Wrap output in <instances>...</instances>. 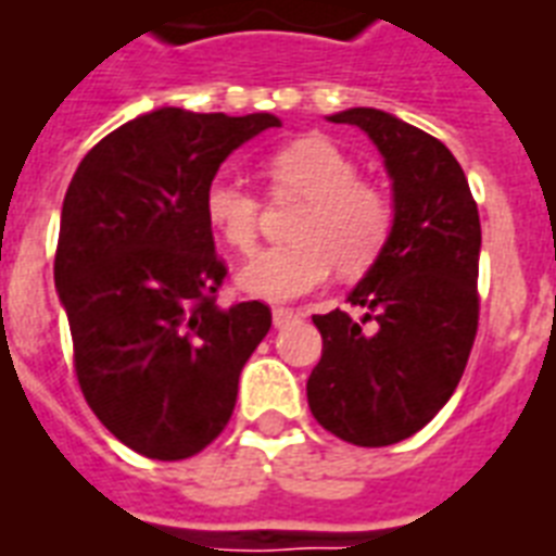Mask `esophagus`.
<instances>
[{"instance_id":"34e87169","label":"esophagus","mask_w":556,"mask_h":556,"mask_svg":"<svg viewBox=\"0 0 556 556\" xmlns=\"http://www.w3.org/2000/svg\"><path fill=\"white\" fill-rule=\"evenodd\" d=\"M290 318H295V313H292L290 307H275L273 309V325L275 327H283Z\"/></svg>"}]
</instances>
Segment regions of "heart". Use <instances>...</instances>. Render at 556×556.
<instances>
[{
  "instance_id": "b5f03b06",
  "label": "heart",
  "mask_w": 556,
  "mask_h": 556,
  "mask_svg": "<svg viewBox=\"0 0 556 556\" xmlns=\"http://www.w3.org/2000/svg\"><path fill=\"white\" fill-rule=\"evenodd\" d=\"M275 193L304 200L290 247L257 252L240 266L238 287L264 301H292L327 281L330 269L356 275L389 243L394 208L386 193L359 179V165L325 136H307L266 159ZM205 219L226 247L252 252L261 202L231 176H214L202 197Z\"/></svg>"
}]
</instances>
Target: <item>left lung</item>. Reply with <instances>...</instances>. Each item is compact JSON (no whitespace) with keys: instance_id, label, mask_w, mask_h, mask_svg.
I'll return each mask as SVG.
<instances>
[{"instance_id":"left-lung-1","label":"left lung","mask_w":556,"mask_h":556,"mask_svg":"<svg viewBox=\"0 0 556 556\" xmlns=\"http://www.w3.org/2000/svg\"><path fill=\"white\" fill-rule=\"evenodd\" d=\"M330 122L359 127L377 144L394 193V226L348 292L363 316H313L325 348L307 380V403L342 441L389 446L424 429L467 368L479 327V208L462 165L429 132L371 106Z\"/></svg>"}]
</instances>
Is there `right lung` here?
<instances>
[{
	"label": "right lung",
	"instance_id": "right-lung-1",
	"mask_svg": "<svg viewBox=\"0 0 556 556\" xmlns=\"http://www.w3.org/2000/svg\"><path fill=\"white\" fill-rule=\"evenodd\" d=\"M269 113L162 106L101 139L68 182L54 287L86 403L139 455L182 462L217 438L243 365L273 327L261 301L219 307L226 264L202 211L229 153Z\"/></svg>",
	"mask_w": 556,
	"mask_h": 556
}]
</instances>
